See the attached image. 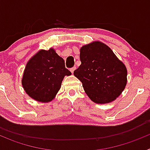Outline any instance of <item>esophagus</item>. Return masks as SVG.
I'll list each match as a JSON object with an SVG mask.
<instances>
[{
    "label": "esophagus",
    "mask_w": 150,
    "mask_h": 150,
    "mask_svg": "<svg viewBox=\"0 0 150 150\" xmlns=\"http://www.w3.org/2000/svg\"><path fill=\"white\" fill-rule=\"evenodd\" d=\"M75 69H76V67H71V69H70V71H71V73L73 74V73H74V71H75Z\"/></svg>",
    "instance_id": "1"
}]
</instances>
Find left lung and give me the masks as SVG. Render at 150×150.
<instances>
[{
  "mask_svg": "<svg viewBox=\"0 0 150 150\" xmlns=\"http://www.w3.org/2000/svg\"><path fill=\"white\" fill-rule=\"evenodd\" d=\"M81 64L74 72L97 104L114 100L127 83V69L107 45L93 42L80 49Z\"/></svg>",
  "mask_w": 150,
  "mask_h": 150,
  "instance_id": "8db88e82",
  "label": "left lung"
}]
</instances>
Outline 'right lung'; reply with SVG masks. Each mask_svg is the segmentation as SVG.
Here are the masks:
<instances>
[{"instance_id":"obj_1","label":"right lung","mask_w":150,"mask_h":150,"mask_svg":"<svg viewBox=\"0 0 150 150\" xmlns=\"http://www.w3.org/2000/svg\"><path fill=\"white\" fill-rule=\"evenodd\" d=\"M71 74L65 67L64 59L53 49L40 50L28 62L22 86L33 99L49 102L60 89L64 76Z\"/></svg>"}]
</instances>
